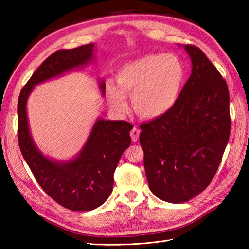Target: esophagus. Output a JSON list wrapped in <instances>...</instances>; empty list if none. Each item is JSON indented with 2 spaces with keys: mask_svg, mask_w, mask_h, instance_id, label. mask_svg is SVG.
<instances>
[{
  "mask_svg": "<svg viewBox=\"0 0 249 249\" xmlns=\"http://www.w3.org/2000/svg\"><path fill=\"white\" fill-rule=\"evenodd\" d=\"M139 136H140V130L138 128L134 127L133 129L130 130V137H131V140L134 142H136L137 140L139 139Z\"/></svg>",
  "mask_w": 249,
  "mask_h": 249,
  "instance_id": "1",
  "label": "esophagus"
}]
</instances>
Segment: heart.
I'll return each instance as SVG.
<instances>
[{
    "instance_id": "obj_1",
    "label": "heart",
    "mask_w": 249,
    "mask_h": 249,
    "mask_svg": "<svg viewBox=\"0 0 249 249\" xmlns=\"http://www.w3.org/2000/svg\"><path fill=\"white\" fill-rule=\"evenodd\" d=\"M185 80L182 61L173 54H147L126 63L116 72V83L107 82L106 94L116 112L127 111L126 95L144 119L165 115L178 103Z\"/></svg>"
}]
</instances>
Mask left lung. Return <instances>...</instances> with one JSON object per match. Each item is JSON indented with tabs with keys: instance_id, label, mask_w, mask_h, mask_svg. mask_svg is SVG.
<instances>
[{
	"instance_id": "1",
	"label": "left lung",
	"mask_w": 249,
	"mask_h": 249,
	"mask_svg": "<svg viewBox=\"0 0 249 249\" xmlns=\"http://www.w3.org/2000/svg\"><path fill=\"white\" fill-rule=\"evenodd\" d=\"M184 49L193 68L178 103L140 126L149 187L170 203L186 202L209 186L231 127L227 82L198 47L185 45Z\"/></svg>"
}]
</instances>
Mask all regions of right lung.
Wrapping results in <instances>:
<instances>
[{"instance_id": "right-lung-1", "label": "right lung", "mask_w": 249, "mask_h": 249, "mask_svg": "<svg viewBox=\"0 0 249 249\" xmlns=\"http://www.w3.org/2000/svg\"><path fill=\"white\" fill-rule=\"evenodd\" d=\"M95 45L63 49L46 59L21 89L18 99V141L21 153L36 181L55 202L71 211H92L102 205L113 188V173L130 145L133 125L125 121L99 118L79 154L60 161L45 156L32 138L26 103L37 84L83 67L94 60ZM102 95L106 84L99 81Z\"/></svg>"}]
</instances>
